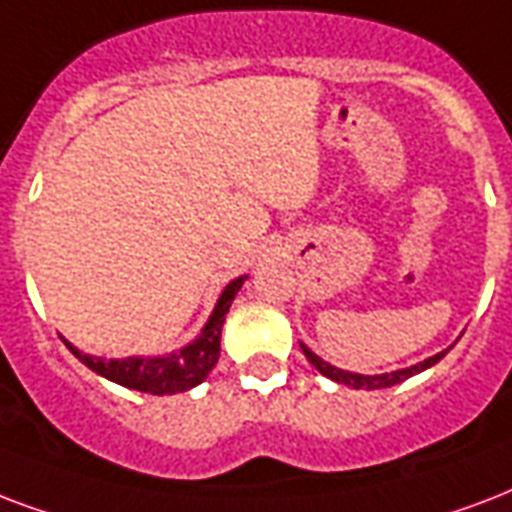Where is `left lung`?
Masks as SVG:
<instances>
[{
	"instance_id": "left-lung-1",
	"label": "left lung",
	"mask_w": 512,
	"mask_h": 512,
	"mask_svg": "<svg viewBox=\"0 0 512 512\" xmlns=\"http://www.w3.org/2000/svg\"><path fill=\"white\" fill-rule=\"evenodd\" d=\"M303 354H306V360L314 365V368L322 373V376L333 378V381H338V384H346L351 386V389H386V386H395L400 384V381H405V378H411L413 373H421V370H427L429 365H435V362H440L443 357H446V351H440V354H435V357H429V360L419 362V365H413V368H405V370H395V373H384V376H360V373H349V370H338L333 368V365H327L325 360H319L317 354L311 349H306L303 346Z\"/></svg>"
}]
</instances>
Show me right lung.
<instances>
[{
	"label": "right lung",
	"mask_w": 512,
	"mask_h": 512,
	"mask_svg": "<svg viewBox=\"0 0 512 512\" xmlns=\"http://www.w3.org/2000/svg\"><path fill=\"white\" fill-rule=\"evenodd\" d=\"M244 276L233 279V282L222 290L217 306H214L212 317L201 330V335L193 343H187L185 349L166 354V357H128V360H101V357H91L83 354L80 349H74L72 343H66L77 360L88 365L93 373L109 378L120 386L136 389V392H150V395H177V392H187L204 381L212 368L220 360V335L222 322L228 314L230 303L236 298V292L241 290Z\"/></svg>",
	"instance_id": "1"
}]
</instances>
